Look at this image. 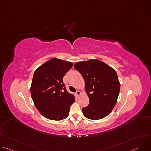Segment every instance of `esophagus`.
<instances>
[{
    "label": "esophagus",
    "instance_id": "34e87169",
    "mask_svg": "<svg viewBox=\"0 0 151 151\" xmlns=\"http://www.w3.org/2000/svg\"><path fill=\"white\" fill-rule=\"evenodd\" d=\"M81 91H79V90L76 91V96H80V95H81Z\"/></svg>",
    "mask_w": 151,
    "mask_h": 151
}]
</instances>
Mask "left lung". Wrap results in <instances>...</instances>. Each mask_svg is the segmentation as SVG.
Instances as JSON below:
<instances>
[{"label":"left lung","mask_w":151,"mask_h":151,"mask_svg":"<svg viewBox=\"0 0 151 151\" xmlns=\"http://www.w3.org/2000/svg\"><path fill=\"white\" fill-rule=\"evenodd\" d=\"M74 68L82 76L90 104L82 109L85 117L97 120L108 115L117 101L120 83L116 71L99 60L78 62Z\"/></svg>","instance_id":"obj_1"}]
</instances>
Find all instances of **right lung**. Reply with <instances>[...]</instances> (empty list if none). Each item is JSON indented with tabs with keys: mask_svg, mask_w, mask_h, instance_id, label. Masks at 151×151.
<instances>
[{
	"mask_svg": "<svg viewBox=\"0 0 151 151\" xmlns=\"http://www.w3.org/2000/svg\"><path fill=\"white\" fill-rule=\"evenodd\" d=\"M72 66L71 62L54 58L34 73L31 96L37 109L47 119L60 121L69 115L75 97L67 91L63 78Z\"/></svg>",
	"mask_w": 151,
	"mask_h": 151,
	"instance_id": "obj_1",
	"label": "right lung"
}]
</instances>
